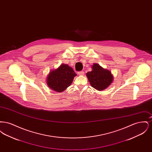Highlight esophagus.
<instances>
[{"instance_id":"1","label":"esophagus","mask_w":152,"mask_h":152,"mask_svg":"<svg viewBox=\"0 0 152 152\" xmlns=\"http://www.w3.org/2000/svg\"><path fill=\"white\" fill-rule=\"evenodd\" d=\"M78 74L80 76H83L84 75V71H80L79 72H78Z\"/></svg>"}]
</instances>
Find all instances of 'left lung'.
Instances as JSON below:
<instances>
[{"label": "left lung", "instance_id": "obj_1", "mask_svg": "<svg viewBox=\"0 0 152 152\" xmlns=\"http://www.w3.org/2000/svg\"><path fill=\"white\" fill-rule=\"evenodd\" d=\"M91 66L92 70L86 74L91 86L100 91L107 88L113 81L111 72L96 63Z\"/></svg>", "mask_w": 152, "mask_h": 152}]
</instances>
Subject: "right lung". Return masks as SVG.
I'll use <instances>...</instances> for the list:
<instances>
[{
    "instance_id": "obj_1",
    "label": "right lung",
    "mask_w": 152,
    "mask_h": 152,
    "mask_svg": "<svg viewBox=\"0 0 152 152\" xmlns=\"http://www.w3.org/2000/svg\"><path fill=\"white\" fill-rule=\"evenodd\" d=\"M76 75L72 67L62 64L58 68L50 72L46 79L47 84L51 89L62 92L71 85Z\"/></svg>"
}]
</instances>
